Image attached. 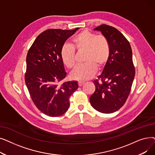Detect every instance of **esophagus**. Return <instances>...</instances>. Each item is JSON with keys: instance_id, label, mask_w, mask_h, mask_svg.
Wrapping results in <instances>:
<instances>
[{"instance_id": "esophagus-1", "label": "esophagus", "mask_w": 155, "mask_h": 155, "mask_svg": "<svg viewBox=\"0 0 155 155\" xmlns=\"http://www.w3.org/2000/svg\"><path fill=\"white\" fill-rule=\"evenodd\" d=\"M84 84H85V82H81V81H79V82H78V86H79V87L82 86Z\"/></svg>"}]
</instances>
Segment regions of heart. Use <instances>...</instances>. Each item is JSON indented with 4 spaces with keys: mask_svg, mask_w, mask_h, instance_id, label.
<instances>
[{
    "mask_svg": "<svg viewBox=\"0 0 155 155\" xmlns=\"http://www.w3.org/2000/svg\"><path fill=\"white\" fill-rule=\"evenodd\" d=\"M85 51L83 64L73 70L70 77L78 80H87L94 75L97 67L102 68L107 61L110 53V46L107 38L96 35L92 32L84 30L73 39L72 46L64 44L60 50L61 59L68 68H72L75 63V51Z\"/></svg>",
    "mask_w": 155,
    "mask_h": 155,
    "instance_id": "obj_1",
    "label": "heart"
}]
</instances>
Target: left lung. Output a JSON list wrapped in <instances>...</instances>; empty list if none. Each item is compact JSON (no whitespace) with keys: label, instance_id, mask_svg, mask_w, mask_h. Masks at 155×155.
<instances>
[{"label":"left lung","instance_id":"8db88e82","mask_svg":"<svg viewBox=\"0 0 155 155\" xmlns=\"http://www.w3.org/2000/svg\"><path fill=\"white\" fill-rule=\"evenodd\" d=\"M108 39L110 53L102 73L94 81V93L90 97L92 106L97 111L110 114L125 104L135 75L131 45L115 28L102 24L95 28Z\"/></svg>","mask_w":155,"mask_h":155}]
</instances>
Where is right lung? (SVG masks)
Returning a JSON list of instances; mask_svg holds the SVG:
<instances>
[{
  "mask_svg": "<svg viewBox=\"0 0 155 155\" xmlns=\"http://www.w3.org/2000/svg\"><path fill=\"white\" fill-rule=\"evenodd\" d=\"M78 29H48L36 38L28 53L26 84L36 107L48 116L58 117L66 112L70 97L78 88L77 81L59 85L67 76L61 48Z\"/></svg>",
  "mask_w": 155,
  "mask_h": 155,
  "instance_id": "right-lung-1",
  "label": "right lung"
}]
</instances>
